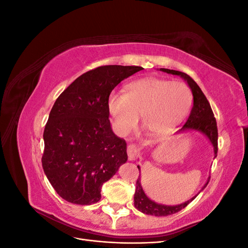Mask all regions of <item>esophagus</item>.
<instances>
[{
  "label": "esophagus",
  "instance_id": "34e87169",
  "mask_svg": "<svg viewBox=\"0 0 248 248\" xmlns=\"http://www.w3.org/2000/svg\"><path fill=\"white\" fill-rule=\"evenodd\" d=\"M127 155H128V159L129 160H134L136 157L139 155V150L136 145L130 144L127 146Z\"/></svg>",
  "mask_w": 248,
  "mask_h": 248
}]
</instances>
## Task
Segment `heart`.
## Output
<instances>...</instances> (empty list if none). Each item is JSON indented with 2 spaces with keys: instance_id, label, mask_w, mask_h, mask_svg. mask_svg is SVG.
<instances>
[{
  "instance_id": "1",
  "label": "heart",
  "mask_w": 248,
  "mask_h": 248,
  "mask_svg": "<svg viewBox=\"0 0 248 248\" xmlns=\"http://www.w3.org/2000/svg\"><path fill=\"white\" fill-rule=\"evenodd\" d=\"M192 106V92L183 82L158 78L133 80L126 93L112 91L108 108L119 134L128 132L138 121L152 132H163L183 119Z\"/></svg>"
}]
</instances>
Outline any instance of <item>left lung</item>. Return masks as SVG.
Segmentation results:
<instances>
[{
	"label": "left lung",
	"mask_w": 248,
	"mask_h": 248,
	"mask_svg": "<svg viewBox=\"0 0 248 248\" xmlns=\"http://www.w3.org/2000/svg\"><path fill=\"white\" fill-rule=\"evenodd\" d=\"M161 71L167 72L170 74H174V76H180L183 78L187 84H188L189 88L191 89V92L193 95V107L190 111V115L187 119L186 123L183 125V127L180 131L184 130H198L204 134L205 137L208 138V140L211 141V144L214 147V154L215 157L217 156V151H218V130H217V124L216 119L214 118V114L212 111L211 107L208 99L206 98L205 94L202 92L201 88L198 86V84L194 81L188 74H186L181 71L170 70L166 68H160ZM139 170L140 167L138 166ZM210 181V177L208 179L207 183L202 187V189L205 188L207 184ZM198 196V194H197ZM193 197L191 200L187 201L183 204L176 205V206H167L157 204V202L150 200L142 190L141 184H140V176H139V179L137 180V188L136 192H134V207H136L139 211L148 214V215H154V216H168L174 213L179 212L180 210L184 209L187 205L192 202L197 198Z\"/></svg>",
	"instance_id": "obj_1"
}]
</instances>
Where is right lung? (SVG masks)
Returning a JSON list of instances; mask_svg holds the SVG:
<instances>
[{"label":"right lung","instance_id":"1","mask_svg":"<svg viewBox=\"0 0 248 248\" xmlns=\"http://www.w3.org/2000/svg\"><path fill=\"white\" fill-rule=\"evenodd\" d=\"M144 69L106 65L81 74L60 95L43 132L42 168L60 197L77 205L101 199V186L127 161L126 141L112 132L108 98Z\"/></svg>","mask_w":248,"mask_h":248}]
</instances>
